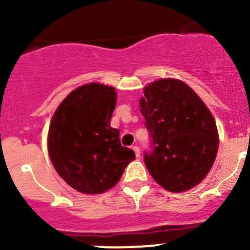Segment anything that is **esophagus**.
<instances>
[{
	"label": "esophagus",
	"instance_id": "obj_1",
	"mask_svg": "<svg viewBox=\"0 0 250 250\" xmlns=\"http://www.w3.org/2000/svg\"><path fill=\"white\" fill-rule=\"evenodd\" d=\"M133 150H134L135 156H137V157H140V148H139V146L134 145V146H133Z\"/></svg>",
	"mask_w": 250,
	"mask_h": 250
}]
</instances>
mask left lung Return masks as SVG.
Instances as JSON below:
<instances>
[{"mask_svg": "<svg viewBox=\"0 0 250 250\" xmlns=\"http://www.w3.org/2000/svg\"><path fill=\"white\" fill-rule=\"evenodd\" d=\"M141 115L150 135L144 161L151 176L166 190L181 192L208 174L218 152L213 115L183 81L162 78L144 88Z\"/></svg>", "mask_w": 250, "mask_h": 250, "instance_id": "1", "label": "left lung"}]
</instances>
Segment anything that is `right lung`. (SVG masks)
Masks as SVG:
<instances>
[{
    "instance_id": "add662e5",
    "label": "right lung",
    "mask_w": 250,
    "mask_h": 250,
    "mask_svg": "<svg viewBox=\"0 0 250 250\" xmlns=\"http://www.w3.org/2000/svg\"><path fill=\"white\" fill-rule=\"evenodd\" d=\"M115 88L88 83L59 105L48 132V153L58 174L75 190L97 195L113 188L134 151L122 146L120 130L110 125Z\"/></svg>"
}]
</instances>
